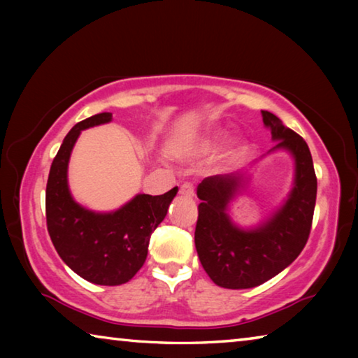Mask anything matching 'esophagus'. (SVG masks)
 Returning a JSON list of instances; mask_svg holds the SVG:
<instances>
[{
  "label": "esophagus",
  "mask_w": 358,
  "mask_h": 358,
  "mask_svg": "<svg viewBox=\"0 0 358 358\" xmlns=\"http://www.w3.org/2000/svg\"><path fill=\"white\" fill-rule=\"evenodd\" d=\"M180 194H181V196H185V197L192 199L194 196H196V191H194V186L192 185L183 183V185L180 186Z\"/></svg>",
  "instance_id": "34e87169"
}]
</instances>
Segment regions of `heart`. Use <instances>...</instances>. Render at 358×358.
<instances>
[{
	"label": "heart",
	"mask_w": 358,
	"mask_h": 358,
	"mask_svg": "<svg viewBox=\"0 0 358 358\" xmlns=\"http://www.w3.org/2000/svg\"><path fill=\"white\" fill-rule=\"evenodd\" d=\"M227 132L221 131V129H211L203 132V134L191 138V141H186L180 145V151L181 155L186 157H203L208 156L211 153L221 147L226 141ZM245 141L240 137H232L229 142H226L222 150L217 155L215 166L217 171H226V169L232 167L235 162H237L241 155L245 151Z\"/></svg>",
	"instance_id": "obj_1"
}]
</instances>
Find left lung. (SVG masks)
Returning <instances> with one entry per match:
<instances>
[{"mask_svg":"<svg viewBox=\"0 0 358 358\" xmlns=\"http://www.w3.org/2000/svg\"><path fill=\"white\" fill-rule=\"evenodd\" d=\"M262 120L276 142L268 155L286 151L294 159L292 187L280 207L257 226L241 227L230 217V203L250 183L248 171L213 175L197 186L202 202L194 241L203 270L220 287L260 286L287 268L310 237L317 194L311 151L276 115L262 110Z\"/></svg>","mask_w":358,"mask_h":358,"instance_id":"obj_1","label":"left lung"}]
</instances>
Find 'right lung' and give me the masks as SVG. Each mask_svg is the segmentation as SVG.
Here are the masks:
<instances>
[{
  "mask_svg": "<svg viewBox=\"0 0 358 358\" xmlns=\"http://www.w3.org/2000/svg\"><path fill=\"white\" fill-rule=\"evenodd\" d=\"M110 121V112L98 113L68 132L52 162L45 189L47 229L57 252L72 271L99 286H120L142 268L151 234L164 221L178 192L175 186L162 196L137 194L113 211L90 210L72 197L68 167L78 136Z\"/></svg>",
  "mask_w": 358,
  "mask_h": 358,
  "instance_id": "add662e5",
  "label": "right lung"
}]
</instances>
